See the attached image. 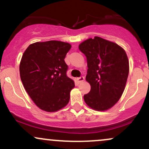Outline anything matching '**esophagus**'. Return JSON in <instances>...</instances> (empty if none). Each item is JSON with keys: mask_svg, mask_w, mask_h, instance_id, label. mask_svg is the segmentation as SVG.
Instances as JSON below:
<instances>
[{"mask_svg": "<svg viewBox=\"0 0 149 149\" xmlns=\"http://www.w3.org/2000/svg\"><path fill=\"white\" fill-rule=\"evenodd\" d=\"M84 80H85V78L83 76L78 77V78H76V81H77V83H80L81 82H83Z\"/></svg>", "mask_w": 149, "mask_h": 149, "instance_id": "obj_1", "label": "esophagus"}]
</instances>
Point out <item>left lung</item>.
Returning a JSON list of instances; mask_svg holds the SVG:
<instances>
[{
    "label": "left lung",
    "instance_id": "8db88e82",
    "mask_svg": "<svg viewBox=\"0 0 149 149\" xmlns=\"http://www.w3.org/2000/svg\"><path fill=\"white\" fill-rule=\"evenodd\" d=\"M79 49L87 58L86 80L91 86L83 97L85 103L96 111L107 110L125 90L129 73L126 52L117 44L97 36L80 44Z\"/></svg>",
    "mask_w": 149,
    "mask_h": 149
}]
</instances>
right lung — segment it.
Segmentation results:
<instances>
[{
	"label": "right lung",
	"mask_w": 149,
	"mask_h": 149,
	"mask_svg": "<svg viewBox=\"0 0 149 149\" xmlns=\"http://www.w3.org/2000/svg\"><path fill=\"white\" fill-rule=\"evenodd\" d=\"M71 45L57 40L37 42L27 47L19 66L24 87L42 110L57 111L69 102L74 81L66 75L64 58Z\"/></svg>",
	"instance_id": "add662e5"
}]
</instances>
